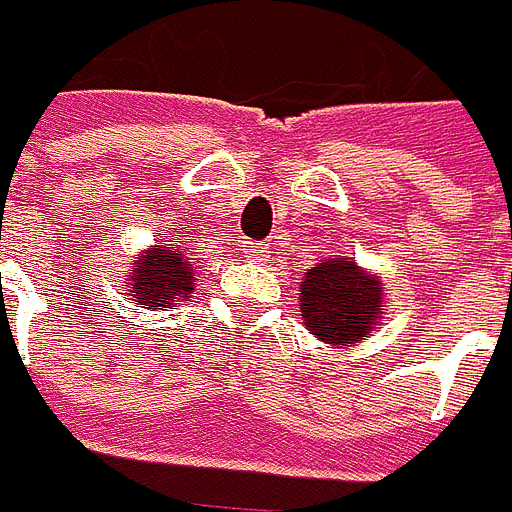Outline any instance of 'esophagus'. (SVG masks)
Listing matches in <instances>:
<instances>
[{
	"label": "esophagus",
	"instance_id": "1",
	"mask_svg": "<svg viewBox=\"0 0 512 512\" xmlns=\"http://www.w3.org/2000/svg\"><path fill=\"white\" fill-rule=\"evenodd\" d=\"M245 253L247 259H253V262H265L267 256H270V247L259 245V242H245Z\"/></svg>",
	"mask_w": 512,
	"mask_h": 512
}]
</instances>
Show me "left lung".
Instances as JSON below:
<instances>
[{
	"label": "left lung",
	"instance_id": "1",
	"mask_svg": "<svg viewBox=\"0 0 512 512\" xmlns=\"http://www.w3.org/2000/svg\"><path fill=\"white\" fill-rule=\"evenodd\" d=\"M299 290L307 330L325 344L353 347L370 336L384 313L379 276L364 273L353 259H325L307 270Z\"/></svg>",
	"mask_w": 512,
	"mask_h": 512
}]
</instances>
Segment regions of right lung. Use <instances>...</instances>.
<instances>
[{"mask_svg":"<svg viewBox=\"0 0 512 512\" xmlns=\"http://www.w3.org/2000/svg\"><path fill=\"white\" fill-rule=\"evenodd\" d=\"M196 285L193 267L187 256L176 247L153 245L142 256H136L133 273H130L128 287L133 302L162 310V307H176L187 302Z\"/></svg>","mask_w":512,"mask_h":512,"instance_id":"1","label":"right lung"}]
</instances>
